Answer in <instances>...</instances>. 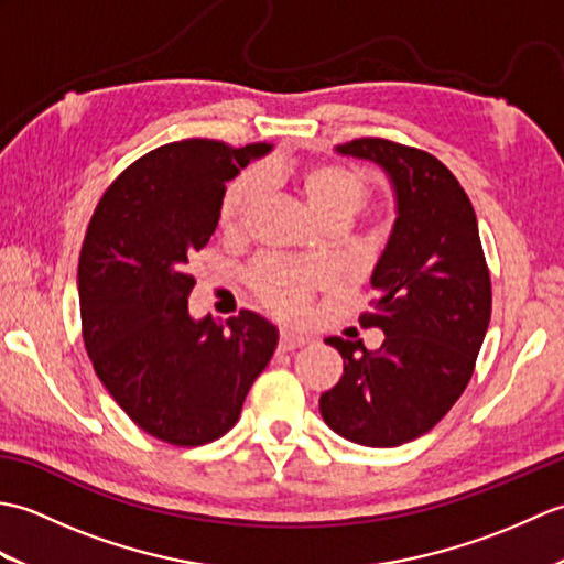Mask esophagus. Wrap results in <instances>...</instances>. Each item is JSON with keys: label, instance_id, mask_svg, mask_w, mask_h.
Returning a JSON list of instances; mask_svg holds the SVG:
<instances>
[{"label": "esophagus", "instance_id": "esophagus-1", "mask_svg": "<svg viewBox=\"0 0 564 564\" xmlns=\"http://www.w3.org/2000/svg\"><path fill=\"white\" fill-rule=\"evenodd\" d=\"M305 344H307V337H303V334L283 329V332H281V339H279V351H293V349H301V346H305Z\"/></svg>", "mask_w": 564, "mask_h": 564}]
</instances>
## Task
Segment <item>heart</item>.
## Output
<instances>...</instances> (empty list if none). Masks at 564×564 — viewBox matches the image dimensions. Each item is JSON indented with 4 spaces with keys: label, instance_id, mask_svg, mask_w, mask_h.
<instances>
[{
    "label": "heart",
    "instance_id": "1",
    "mask_svg": "<svg viewBox=\"0 0 564 564\" xmlns=\"http://www.w3.org/2000/svg\"><path fill=\"white\" fill-rule=\"evenodd\" d=\"M261 178L291 184L307 203L317 220L346 223L368 200V176L354 164L332 160H271L259 166ZM259 196L257 174L245 172L227 184L220 198V227L237 232L245 225L251 203ZM325 283V271L317 263L263 257L249 271V285L259 301L279 317L301 315L310 295Z\"/></svg>",
    "mask_w": 564,
    "mask_h": 564
}]
</instances>
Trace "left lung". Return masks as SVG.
<instances>
[{"instance_id":"1","label":"left lung","mask_w":564,"mask_h":564,"mask_svg":"<svg viewBox=\"0 0 564 564\" xmlns=\"http://www.w3.org/2000/svg\"><path fill=\"white\" fill-rule=\"evenodd\" d=\"M337 152L373 160L398 196V220L358 317L386 332L378 351L329 337L341 380L319 398L332 431L392 448L434 429L473 378L492 315V281L465 188L434 154L386 138H356Z\"/></svg>"}]
</instances>
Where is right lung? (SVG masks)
<instances>
[{
  "instance_id": "add662e5",
  "label": "right lung",
  "mask_w": 564,
  "mask_h": 564,
  "mask_svg": "<svg viewBox=\"0 0 564 564\" xmlns=\"http://www.w3.org/2000/svg\"><path fill=\"white\" fill-rule=\"evenodd\" d=\"M269 150L191 138L142 154L104 191L84 235L79 313L94 370L145 434L172 446L227 434L279 344L249 310L225 325L188 315V263L218 227L225 182Z\"/></svg>"
}]
</instances>
